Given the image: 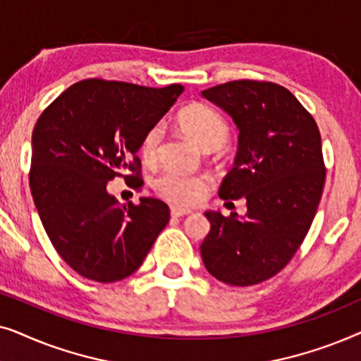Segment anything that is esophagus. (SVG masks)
Segmentation results:
<instances>
[{
	"instance_id": "1",
	"label": "esophagus",
	"mask_w": 361,
	"mask_h": 361,
	"mask_svg": "<svg viewBox=\"0 0 361 361\" xmlns=\"http://www.w3.org/2000/svg\"><path fill=\"white\" fill-rule=\"evenodd\" d=\"M192 214L190 209H180V207H171V216H174V219H179V216H184V215H189Z\"/></svg>"
}]
</instances>
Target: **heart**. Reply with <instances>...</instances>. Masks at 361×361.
<instances>
[{
	"label": "heart",
	"mask_w": 361,
	"mask_h": 361,
	"mask_svg": "<svg viewBox=\"0 0 361 361\" xmlns=\"http://www.w3.org/2000/svg\"><path fill=\"white\" fill-rule=\"evenodd\" d=\"M179 130L197 142L202 149H216L225 145L230 136V126L224 116L204 103H194L182 108L177 115ZM162 126L154 125L141 140V156L146 162H154L159 154ZM212 180L207 176H187L167 171L157 177L154 189L162 199L174 205H195L210 190Z\"/></svg>",
	"instance_id": "b5f03b06"
}]
</instances>
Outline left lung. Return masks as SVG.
<instances>
[{
	"label": "left lung",
	"instance_id": "8db88e82",
	"mask_svg": "<svg viewBox=\"0 0 361 361\" xmlns=\"http://www.w3.org/2000/svg\"><path fill=\"white\" fill-rule=\"evenodd\" d=\"M202 97L228 113L240 131L235 166L219 195L243 197L248 209L243 219L205 212L210 231L202 259L221 283H263L293 259L317 212L325 184L317 123L273 82H226Z\"/></svg>",
	"mask_w": 361,
	"mask_h": 361
}]
</instances>
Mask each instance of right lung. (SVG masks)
<instances>
[{
  "label": "right lung",
  "mask_w": 361,
  "mask_h": 361,
  "mask_svg": "<svg viewBox=\"0 0 361 361\" xmlns=\"http://www.w3.org/2000/svg\"><path fill=\"white\" fill-rule=\"evenodd\" d=\"M184 92L87 78L62 92L32 131L29 185L44 230L83 278L115 283L135 273L169 221V207L142 197L120 205L108 182L125 176L140 189L137 149ZM131 171V175H126Z\"/></svg>",
  "instance_id": "obj_1"
}]
</instances>
